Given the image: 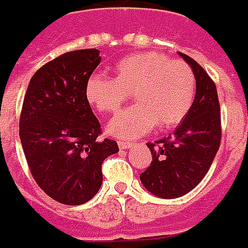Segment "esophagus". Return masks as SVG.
<instances>
[{
  "label": "esophagus",
  "mask_w": 248,
  "mask_h": 248,
  "mask_svg": "<svg viewBox=\"0 0 248 248\" xmlns=\"http://www.w3.org/2000/svg\"><path fill=\"white\" fill-rule=\"evenodd\" d=\"M119 147H120V149L132 148L133 143H131V141H119Z\"/></svg>",
  "instance_id": "1"
}]
</instances>
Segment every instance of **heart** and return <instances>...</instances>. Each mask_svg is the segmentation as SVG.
I'll return each mask as SVG.
<instances>
[{
  "label": "heart",
  "mask_w": 248,
  "mask_h": 248,
  "mask_svg": "<svg viewBox=\"0 0 248 248\" xmlns=\"http://www.w3.org/2000/svg\"><path fill=\"white\" fill-rule=\"evenodd\" d=\"M196 92V77L188 64L148 52L121 59L115 78L93 73L85 84L89 104L100 113H113L132 94L136 104L110 120L108 132L121 139L148 133L157 125L167 129L188 115Z\"/></svg>",
  "instance_id": "heart-1"
}]
</instances>
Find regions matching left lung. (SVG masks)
I'll list each match as a JSON object with an SVG mask.
<instances>
[{
    "instance_id": "obj_1",
    "label": "left lung",
    "mask_w": 248,
    "mask_h": 248,
    "mask_svg": "<svg viewBox=\"0 0 248 248\" xmlns=\"http://www.w3.org/2000/svg\"><path fill=\"white\" fill-rule=\"evenodd\" d=\"M179 54L196 77L195 100L175 132L163 140L147 143L152 161L140 175L144 187L163 199L180 198L202 182L222 139L220 105L215 82L194 59Z\"/></svg>"
}]
</instances>
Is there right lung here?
<instances>
[{"label": "right lung", "instance_id": "obj_1", "mask_svg": "<svg viewBox=\"0 0 248 248\" xmlns=\"http://www.w3.org/2000/svg\"><path fill=\"white\" fill-rule=\"evenodd\" d=\"M97 49L56 57L33 75L20 117V139L33 179L59 203L91 200L103 183L101 164L119 152L115 140L101 139L85 84L99 66Z\"/></svg>", "mask_w": 248, "mask_h": 248}]
</instances>
